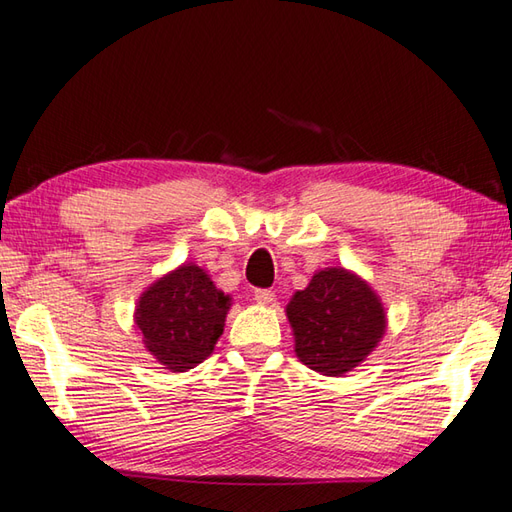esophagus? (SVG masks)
Here are the masks:
<instances>
[{"label":"esophagus","mask_w":512,"mask_h":512,"mask_svg":"<svg viewBox=\"0 0 512 512\" xmlns=\"http://www.w3.org/2000/svg\"><path fill=\"white\" fill-rule=\"evenodd\" d=\"M277 299V295L273 293V290H268V288H259V290H255V302L257 304H262V306H270Z\"/></svg>","instance_id":"esophagus-1"}]
</instances>
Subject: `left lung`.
<instances>
[{"mask_svg": "<svg viewBox=\"0 0 512 512\" xmlns=\"http://www.w3.org/2000/svg\"><path fill=\"white\" fill-rule=\"evenodd\" d=\"M286 317L299 362L328 377L366 362L388 326L373 286L342 266L317 270L310 284L290 297Z\"/></svg>", "mask_w": 512, "mask_h": 512, "instance_id": "obj_1", "label": "left lung"}]
</instances>
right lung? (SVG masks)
<instances>
[{"instance_id":"obj_1","label":"right lung","mask_w":512,"mask_h":512,"mask_svg":"<svg viewBox=\"0 0 512 512\" xmlns=\"http://www.w3.org/2000/svg\"><path fill=\"white\" fill-rule=\"evenodd\" d=\"M233 297L215 286L208 270L182 264L155 279L135 306V328L157 364L186 373L213 355Z\"/></svg>"}]
</instances>
